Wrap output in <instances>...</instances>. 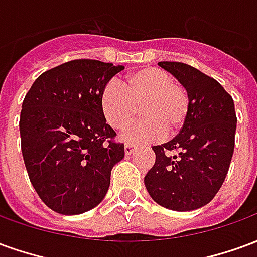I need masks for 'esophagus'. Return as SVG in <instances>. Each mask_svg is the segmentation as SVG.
Instances as JSON below:
<instances>
[{
  "instance_id": "34e87169",
  "label": "esophagus",
  "mask_w": 257,
  "mask_h": 257,
  "mask_svg": "<svg viewBox=\"0 0 257 257\" xmlns=\"http://www.w3.org/2000/svg\"><path fill=\"white\" fill-rule=\"evenodd\" d=\"M135 150H136V146L135 145H125V154H126V156L134 154Z\"/></svg>"
}]
</instances>
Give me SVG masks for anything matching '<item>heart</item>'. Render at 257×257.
Wrapping results in <instances>:
<instances>
[{"label":"heart","mask_w":257,"mask_h":257,"mask_svg":"<svg viewBox=\"0 0 257 257\" xmlns=\"http://www.w3.org/2000/svg\"><path fill=\"white\" fill-rule=\"evenodd\" d=\"M101 111L112 128L122 129L134 119L140 106L142 121L131 125L121 140L139 145L173 135L183 128L190 112L187 90L161 68L145 67L132 71L121 84L111 81L100 95Z\"/></svg>","instance_id":"obj_1"}]
</instances>
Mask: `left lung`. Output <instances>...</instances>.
I'll return each instance as SVG.
<instances>
[{"label": "left lung", "mask_w": 257, "mask_h": 257, "mask_svg": "<svg viewBox=\"0 0 257 257\" xmlns=\"http://www.w3.org/2000/svg\"><path fill=\"white\" fill-rule=\"evenodd\" d=\"M190 97L187 121L178 136L153 146L156 162L145 176L150 197L178 212L198 209L213 199L230 168L237 115L232 97L216 79L180 62H160Z\"/></svg>", "instance_id": "left-lung-1"}]
</instances>
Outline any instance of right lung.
I'll return each mask as SVG.
<instances>
[{"label":"right lung","instance_id":"right-lung-1","mask_svg":"<svg viewBox=\"0 0 257 257\" xmlns=\"http://www.w3.org/2000/svg\"><path fill=\"white\" fill-rule=\"evenodd\" d=\"M123 70L77 59L42 73L20 112L22 153L29 178L48 208L81 215L106 197L111 169L125 156L101 111L100 95Z\"/></svg>","mask_w":257,"mask_h":257}]
</instances>
